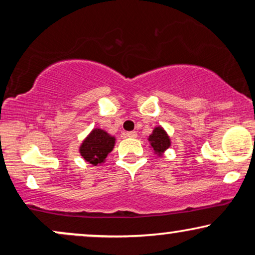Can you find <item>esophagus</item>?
I'll use <instances>...</instances> for the list:
<instances>
[{
    "mask_svg": "<svg viewBox=\"0 0 255 255\" xmlns=\"http://www.w3.org/2000/svg\"><path fill=\"white\" fill-rule=\"evenodd\" d=\"M136 131H127V133H126V136L127 137H136Z\"/></svg>",
    "mask_w": 255,
    "mask_h": 255,
    "instance_id": "1",
    "label": "esophagus"
}]
</instances>
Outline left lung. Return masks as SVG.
Listing matches in <instances>:
<instances>
[{
    "label": "left lung",
    "instance_id": "left-lung-1",
    "mask_svg": "<svg viewBox=\"0 0 255 255\" xmlns=\"http://www.w3.org/2000/svg\"><path fill=\"white\" fill-rule=\"evenodd\" d=\"M148 141L154 152L158 154H162L170 146V139L162 127L154 128L151 135L148 136Z\"/></svg>",
    "mask_w": 255,
    "mask_h": 255
}]
</instances>
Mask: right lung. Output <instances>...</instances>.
Returning a JSON list of instances; mask_svg holds the SVG:
<instances>
[{
    "label": "right lung",
    "mask_w": 255,
    "mask_h": 255,
    "mask_svg": "<svg viewBox=\"0 0 255 255\" xmlns=\"http://www.w3.org/2000/svg\"><path fill=\"white\" fill-rule=\"evenodd\" d=\"M115 137L103 129L96 128L84 140L80 146V154L90 164L97 165L103 163L108 154L113 151Z\"/></svg>",
    "instance_id": "1"
}]
</instances>
